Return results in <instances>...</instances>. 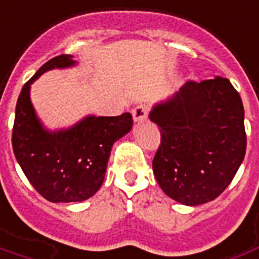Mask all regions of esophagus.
<instances>
[{"mask_svg":"<svg viewBox=\"0 0 259 259\" xmlns=\"http://www.w3.org/2000/svg\"><path fill=\"white\" fill-rule=\"evenodd\" d=\"M132 117H134V121L135 122H143L148 118V107L139 105L134 110H132Z\"/></svg>","mask_w":259,"mask_h":259,"instance_id":"34e87169","label":"esophagus"}]
</instances>
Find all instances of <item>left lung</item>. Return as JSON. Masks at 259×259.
Returning a JSON list of instances; mask_svg holds the SVG:
<instances>
[{"instance_id": "obj_1", "label": "left lung", "mask_w": 259, "mask_h": 259, "mask_svg": "<svg viewBox=\"0 0 259 259\" xmlns=\"http://www.w3.org/2000/svg\"><path fill=\"white\" fill-rule=\"evenodd\" d=\"M149 118L161 134L153 172L164 193L185 205L217 199L246 154L244 107L230 81H188Z\"/></svg>"}]
</instances>
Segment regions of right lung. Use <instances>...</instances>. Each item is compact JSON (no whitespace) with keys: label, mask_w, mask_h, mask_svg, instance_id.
Here are the masks:
<instances>
[{"label":"right lung","mask_w":259,"mask_h":259,"mask_svg":"<svg viewBox=\"0 0 259 259\" xmlns=\"http://www.w3.org/2000/svg\"><path fill=\"white\" fill-rule=\"evenodd\" d=\"M75 65L71 55L48 60L22 88L12 130V148L30 184L52 203L84 201L103 184L113 143L131 131L132 116H87L73 127L48 131L35 114L30 87L52 69Z\"/></svg>","instance_id":"obj_1"}]
</instances>
